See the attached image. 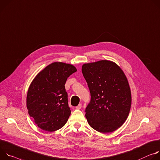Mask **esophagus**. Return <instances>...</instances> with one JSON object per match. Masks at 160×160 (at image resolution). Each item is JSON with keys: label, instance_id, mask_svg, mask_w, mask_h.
<instances>
[{"label": "esophagus", "instance_id": "esophagus-1", "mask_svg": "<svg viewBox=\"0 0 160 160\" xmlns=\"http://www.w3.org/2000/svg\"><path fill=\"white\" fill-rule=\"evenodd\" d=\"M81 108H82V104L81 103H79L78 106H76V108L77 109H80Z\"/></svg>", "mask_w": 160, "mask_h": 160}]
</instances>
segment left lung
<instances>
[{"instance_id":"obj_1","label":"left lung","mask_w":160,"mask_h":160,"mask_svg":"<svg viewBox=\"0 0 160 160\" xmlns=\"http://www.w3.org/2000/svg\"><path fill=\"white\" fill-rule=\"evenodd\" d=\"M82 72L91 95L85 110L88 122L101 133L115 131L125 122L131 108L126 76L116 63L109 60L85 63Z\"/></svg>"}]
</instances>
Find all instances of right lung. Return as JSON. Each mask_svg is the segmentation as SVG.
I'll return each mask as SVG.
<instances>
[{
	"instance_id": "add662e5",
	"label": "right lung",
	"mask_w": 160,
	"mask_h": 160,
	"mask_svg": "<svg viewBox=\"0 0 160 160\" xmlns=\"http://www.w3.org/2000/svg\"><path fill=\"white\" fill-rule=\"evenodd\" d=\"M71 64H49L31 82L27 96V108L30 117L41 129L54 132L67 122L71 111L65 84L67 78L76 72Z\"/></svg>"
}]
</instances>
